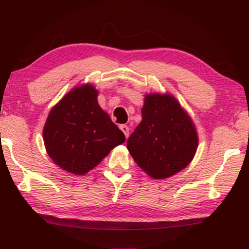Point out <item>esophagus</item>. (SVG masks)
Returning <instances> with one entry per match:
<instances>
[{
    "label": "esophagus",
    "mask_w": 249,
    "mask_h": 249,
    "mask_svg": "<svg viewBox=\"0 0 249 249\" xmlns=\"http://www.w3.org/2000/svg\"><path fill=\"white\" fill-rule=\"evenodd\" d=\"M119 128H120V130L124 133L125 137L129 136V127H128V125L120 124V125H119Z\"/></svg>",
    "instance_id": "esophagus-1"
}]
</instances>
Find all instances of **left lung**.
Listing matches in <instances>:
<instances>
[{
    "mask_svg": "<svg viewBox=\"0 0 249 249\" xmlns=\"http://www.w3.org/2000/svg\"><path fill=\"white\" fill-rule=\"evenodd\" d=\"M142 116L127 140L137 165L154 178H166L185 168L197 148V135L176 99L147 95Z\"/></svg>",
    "mask_w": 249,
    "mask_h": 249,
    "instance_id": "1",
    "label": "left lung"
}]
</instances>
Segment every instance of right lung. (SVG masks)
<instances>
[{"instance_id": "obj_1", "label": "right lung", "mask_w": 249, "mask_h": 249, "mask_svg": "<svg viewBox=\"0 0 249 249\" xmlns=\"http://www.w3.org/2000/svg\"><path fill=\"white\" fill-rule=\"evenodd\" d=\"M92 85L76 88L50 111L44 128L47 153L65 171L83 175L125 137L101 109Z\"/></svg>"}]
</instances>
